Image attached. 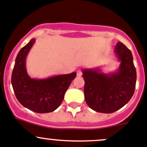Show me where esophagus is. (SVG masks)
Wrapping results in <instances>:
<instances>
[{"instance_id": "obj_1", "label": "esophagus", "mask_w": 147, "mask_h": 147, "mask_svg": "<svg viewBox=\"0 0 147 147\" xmlns=\"http://www.w3.org/2000/svg\"><path fill=\"white\" fill-rule=\"evenodd\" d=\"M81 76H82V71H81V69H78V70L77 71V76L81 77Z\"/></svg>"}]
</instances>
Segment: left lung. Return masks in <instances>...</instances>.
I'll return each instance as SVG.
<instances>
[{
    "label": "left lung",
    "mask_w": 147,
    "mask_h": 147,
    "mask_svg": "<svg viewBox=\"0 0 147 147\" xmlns=\"http://www.w3.org/2000/svg\"><path fill=\"white\" fill-rule=\"evenodd\" d=\"M114 53L120 61L116 72L104 74L99 69L82 70L86 102L96 112H115L129 102L134 93L136 72L131 52L118 42Z\"/></svg>",
    "instance_id": "1"
}]
</instances>
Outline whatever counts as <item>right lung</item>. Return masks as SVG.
<instances>
[{"mask_svg": "<svg viewBox=\"0 0 147 147\" xmlns=\"http://www.w3.org/2000/svg\"><path fill=\"white\" fill-rule=\"evenodd\" d=\"M35 41L32 38L18 52L11 76V84L17 99L24 107L39 114L52 112L62 103L65 93L76 73L42 79L30 78L26 71V59Z\"/></svg>", "mask_w": 147, "mask_h": 147, "instance_id": "obj_1", "label": "right lung"}]
</instances>
